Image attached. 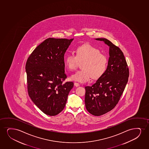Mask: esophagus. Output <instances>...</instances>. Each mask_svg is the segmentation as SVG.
I'll return each instance as SVG.
<instances>
[{
  "label": "esophagus",
  "mask_w": 149,
  "mask_h": 149,
  "mask_svg": "<svg viewBox=\"0 0 149 149\" xmlns=\"http://www.w3.org/2000/svg\"><path fill=\"white\" fill-rule=\"evenodd\" d=\"M74 86H75V87H79V83H75V82H74Z\"/></svg>",
  "instance_id": "34e87169"
}]
</instances>
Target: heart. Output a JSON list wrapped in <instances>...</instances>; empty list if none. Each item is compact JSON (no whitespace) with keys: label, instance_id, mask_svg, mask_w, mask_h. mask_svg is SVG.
<instances>
[{"label":"heart","instance_id":"heart-1","mask_svg":"<svg viewBox=\"0 0 149 149\" xmlns=\"http://www.w3.org/2000/svg\"><path fill=\"white\" fill-rule=\"evenodd\" d=\"M75 53V55L68 54L64 59L65 66L70 71L75 70L79 63L82 62V70L71 75L72 80L86 83L92 77L93 79L99 78L105 72L107 66V57L101 53L99 49L88 44L78 47Z\"/></svg>","mask_w":149,"mask_h":149}]
</instances>
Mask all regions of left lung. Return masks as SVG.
<instances>
[{
	"mask_svg": "<svg viewBox=\"0 0 149 149\" xmlns=\"http://www.w3.org/2000/svg\"><path fill=\"white\" fill-rule=\"evenodd\" d=\"M95 39L109 46L107 69L92 86L85 87V102L89 113L100 116L115 107L123 94L129 77V68L123 51L105 38Z\"/></svg>",
	"mask_w": 149,
	"mask_h": 149,
	"instance_id": "8db88e82",
	"label": "left lung"
}]
</instances>
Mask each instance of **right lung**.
Listing matches in <instances>:
<instances>
[{
    "label": "right lung",
    "mask_w": 149,
    "mask_h": 149,
    "mask_svg": "<svg viewBox=\"0 0 149 149\" xmlns=\"http://www.w3.org/2000/svg\"><path fill=\"white\" fill-rule=\"evenodd\" d=\"M74 39L49 38L34 49L26 64L27 89L32 101L43 113L55 116L63 110L72 81L63 83L64 54Z\"/></svg>",
    "instance_id": "1"
}]
</instances>
